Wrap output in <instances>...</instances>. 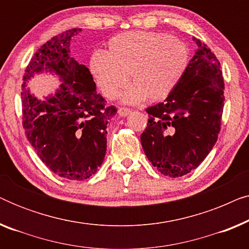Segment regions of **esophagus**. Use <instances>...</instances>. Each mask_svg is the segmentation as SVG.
Here are the masks:
<instances>
[{"label": "esophagus", "mask_w": 249, "mask_h": 249, "mask_svg": "<svg viewBox=\"0 0 249 249\" xmlns=\"http://www.w3.org/2000/svg\"><path fill=\"white\" fill-rule=\"evenodd\" d=\"M130 112H131L130 108H128V107H120V108H119L118 113H119V115H121V117H127L128 114H130Z\"/></svg>", "instance_id": "esophagus-1"}]
</instances>
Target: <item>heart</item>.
<instances>
[{
    "instance_id": "1",
    "label": "heart",
    "mask_w": 249,
    "mask_h": 249,
    "mask_svg": "<svg viewBox=\"0 0 249 249\" xmlns=\"http://www.w3.org/2000/svg\"><path fill=\"white\" fill-rule=\"evenodd\" d=\"M189 66L185 44L161 32H130L114 36L107 52L96 51L90 57V71L110 100L118 97L130 80L124 101L136 104L147 97L165 100L178 87Z\"/></svg>"
}]
</instances>
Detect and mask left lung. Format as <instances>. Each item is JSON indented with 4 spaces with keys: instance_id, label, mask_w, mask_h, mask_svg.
I'll return each instance as SVG.
<instances>
[{
    "instance_id": "1",
    "label": "left lung",
    "mask_w": 249,
    "mask_h": 249,
    "mask_svg": "<svg viewBox=\"0 0 249 249\" xmlns=\"http://www.w3.org/2000/svg\"><path fill=\"white\" fill-rule=\"evenodd\" d=\"M198 49L182 80L164 103L146 108L142 149L164 176L182 177L196 169L215 145L224 105L222 70L215 54L194 37Z\"/></svg>"
}]
</instances>
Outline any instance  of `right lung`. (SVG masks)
Masks as SVG:
<instances>
[{"instance_id":"1","label":"right lung","mask_w":249,"mask_h":249,"mask_svg":"<svg viewBox=\"0 0 249 249\" xmlns=\"http://www.w3.org/2000/svg\"><path fill=\"white\" fill-rule=\"evenodd\" d=\"M80 30H66L40 46L26 68L21 91L22 127L38 158L55 175L79 181L95 175L103 163L107 127L117 113L97 94L88 68L70 55V40ZM43 71L64 81L45 101L37 100L25 85Z\"/></svg>"}]
</instances>
